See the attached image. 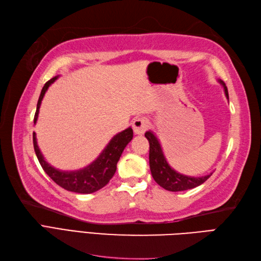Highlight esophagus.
Here are the masks:
<instances>
[{"label":"esophagus","mask_w":261,"mask_h":261,"mask_svg":"<svg viewBox=\"0 0 261 261\" xmlns=\"http://www.w3.org/2000/svg\"><path fill=\"white\" fill-rule=\"evenodd\" d=\"M148 128V122L146 118H136L134 122H133V129L136 135H143L144 133Z\"/></svg>","instance_id":"esophagus-1"}]
</instances>
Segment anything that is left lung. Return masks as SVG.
Listing matches in <instances>:
<instances>
[{
    "mask_svg": "<svg viewBox=\"0 0 261 261\" xmlns=\"http://www.w3.org/2000/svg\"><path fill=\"white\" fill-rule=\"evenodd\" d=\"M219 83L224 86L227 99H229L225 83L222 81H219ZM145 137L148 139L149 143V167L151 176L158 185L164 189L169 190V192H181V190L192 189L201 185L212 176V174H209L201 177H192L177 173L168 165L166 158L164 156L161 143L152 134V132H146Z\"/></svg>",
    "mask_w": 261,
    "mask_h": 261,
    "instance_id": "8db88e82",
    "label": "left lung"
}]
</instances>
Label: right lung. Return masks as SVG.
<instances>
[{"mask_svg": "<svg viewBox=\"0 0 261 261\" xmlns=\"http://www.w3.org/2000/svg\"><path fill=\"white\" fill-rule=\"evenodd\" d=\"M57 79H59V76H55V77L50 79L48 82L45 83V85L42 88V92L36 106L34 124L36 123L37 116H39L40 106L44 95H45L50 84H53ZM132 138L133 129L130 127H128V128H126L125 130L120 132L114 136L111 139V142L107 144L106 147L103 149V151L100 152L99 156L92 164L80 170L74 171H63L50 166V165L44 160L39 146H37L35 133H33V145L37 160H39L42 168L50 178L57 184V185L66 190H69V192L79 194H92L97 192L98 189L103 188L109 184L114 174H115L119 157L122 156L124 148L126 147L127 144L132 141Z\"/></svg>", "mask_w": 261, "mask_h": 261, "instance_id": "add662e5", "label": "right lung"}]
</instances>
